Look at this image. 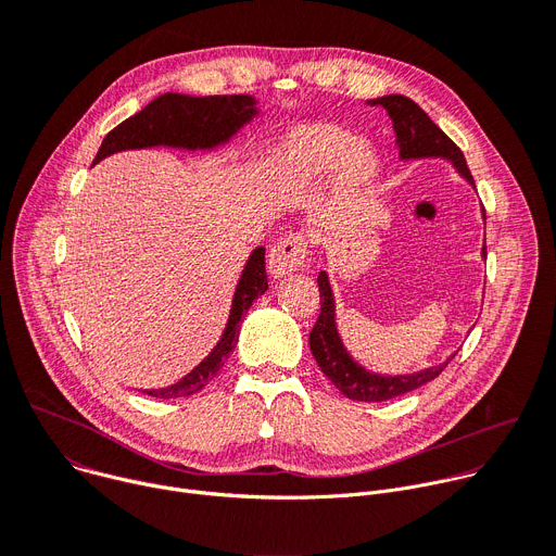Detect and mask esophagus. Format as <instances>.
<instances>
[{
	"label": "esophagus",
	"mask_w": 556,
	"mask_h": 556,
	"mask_svg": "<svg viewBox=\"0 0 556 556\" xmlns=\"http://www.w3.org/2000/svg\"><path fill=\"white\" fill-rule=\"evenodd\" d=\"M307 257V240L303 232H290L273 247L268 270L273 277H283L294 273Z\"/></svg>",
	"instance_id": "obj_1"
}]
</instances>
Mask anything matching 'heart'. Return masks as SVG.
Returning <instances> with one entry per match:
<instances>
[{"label": "heart", "mask_w": 556, "mask_h": 556, "mask_svg": "<svg viewBox=\"0 0 556 556\" xmlns=\"http://www.w3.org/2000/svg\"><path fill=\"white\" fill-rule=\"evenodd\" d=\"M339 169L345 187L365 185L376 172V155L365 142L337 125H314L296 134L288 144L281 174L288 182L305 185L324 180Z\"/></svg>", "instance_id": "1"}]
</instances>
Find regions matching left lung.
I'll use <instances>...</instances> for the list:
<instances>
[{"mask_svg": "<svg viewBox=\"0 0 556 556\" xmlns=\"http://www.w3.org/2000/svg\"><path fill=\"white\" fill-rule=\"evenodd\" d=\"M367 105L384 108L395 131V147H399L401 161H420V157H444L455 172L475 187V180L468 172L466 157L459 147L427 116V112L403 94H389L380 99L367 101ZM484 213V208H482ZM486 219V215H484ZM482 257H486V247L482 249ZM319 294H321V314L309 332V350L316 358V365L332 380V384L352 401L361 403H382L391 401L395 395L409 393L442 374V369L451 363L448 356L444 363L401 376H382L358 365L350 352L345 350L341 334L337 330V305L328 273H319Z\"/></svg>", "mask_w": 556, "mask_h": 556, "instance_id": "1", "label": "left lung"}]
</instances>
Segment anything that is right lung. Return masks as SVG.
Segmentation results:
<instances>
[{"instance_id": "obj_1", "label": "right lung", "mask_w": 556, "mask_h": 556, "mask_svg": "<svg viewBox=\"0 0 556 556\" xmlns=\"http://www.w3.org/2000/svg\"><path fill=\"white\" fill-rule=\"evenodd\" d=\"M260 114L257 101L251 94L232 97H189L167 92L153 99L144 110L123 121L114 127L101 142V149L94 163L103 157L127 151V149H149V147H174L189 151H211L219 144H226L247 123ZM266 249H255L237 281L232 305L222 339L211 350V354L193 367L178 382L163 389H144L142 393L153 399H185L204 389L217 371L224 367V361L235 350L237 334H240V321L253 305V301L268 290L266 277Z\"/></svg>"}]
</instances>
